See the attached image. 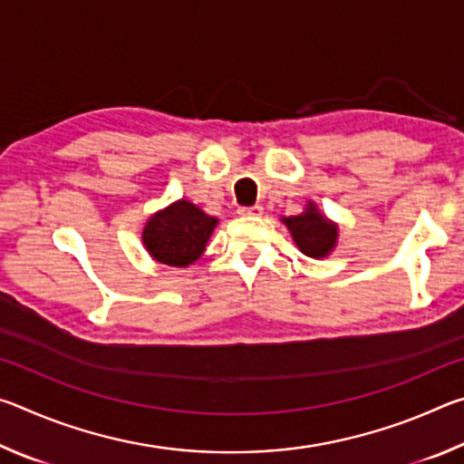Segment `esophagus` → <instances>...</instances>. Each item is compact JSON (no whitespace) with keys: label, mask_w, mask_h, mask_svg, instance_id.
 <instances>
[{"label":"esophagus","mask_w":464,"mask_h":464,"mask_svg":"<svg viewBox=\"0 0 464 464\" xmlns=\"http://www.w3.org/2000/svg\"><path fill=\"white\" fill-rule=\"evenodd\" d=\"M237 213L241 217H260L264 213V208L260 207V204H256V207H241Z\"/></svg>","instance_id":"1"}]
</instances>
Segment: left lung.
<instances>
[{"instance_id":"1","label":"left lung","mask_w":464,"mask_h":464,"mask_svg":"<svg viewBox=\"0 0 464 464\" xmlns=\"http://www.w3.org/2000/svg\"><path fill=\"white\" fill-rule=\"evenodd\" d=\"M280 221L286 225L296 247L304 256L321 260V257H327L332 254L337 246V235H340L337 223L321 213L313 200L307 202V207H304L301 215L280 217Z\"/></svg>"}]
</instances>
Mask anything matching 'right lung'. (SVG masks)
I'll list each match as a JSON object with an SVG mask.
<instances>
[{
  "instance_id": "add662e5",
  "label": "right lung",
  "mask_w": 464,
  "mask_h": 464,
  "mask_svg": "<svg viewBox=\"0 0 464 464\" xmlns=\"http://www.w3.org/2000/svg\"><path fill=\"white\" fill-rule=\"evenodd\" d=\"M217 225V217L207 215L190 200L179 198L147 218L140 239L155 262L171 268H188L204 254Z\"/></svg>"
}]
</instances>
